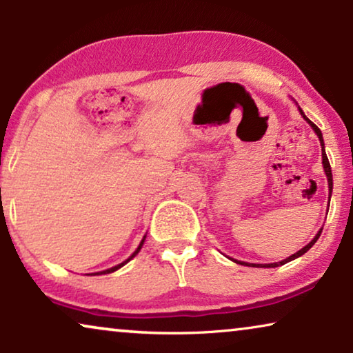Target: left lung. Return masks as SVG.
I'll use <instances>...</instances> for the list:
<instances>
[{
    "label": "left lung",
    "instance_id": "8db88e82",
    "mask_svg": "<svg viewBox=\"0 0 353 353\" xmlns=\"http://www.w3.org/2000/svg\"><path fill=\"white\" fill-rule=\"evenodd\" d=\"M299 111H300V114L303 116V119L308 122L310 125H312V129L314 130V132H316V135H318V139H319V143H321V157H323V168H324V172H326V177H327V185H330V199H331V192H332V172H331V164H330V161H327V157H326V152H324V142H323V134H321V130L318 129V125L316 124H313L312 121L308 119L307 116L303 114V111L300 110L299 108ZM327 208H330V205H327ZM321 231H323V228L319 229L318 231V234L316 236L313 237V241L308 243V245H305L303 248H300V250L297 252V253H294V255H290L289 258H285V260H283V261H279V263H270V265H255V263H245V261H237V260H234L236 263H239V265H245V266H252V268H276V266H281V265H285V263H289V261H292V260H295V258H299V256H302L303 253H307L310 248H312L313 245H314V242L318 241V237L321 236Z\"/></svg>",
    "mask_w": 353,
    "mask_h": 353
}]
</instances>
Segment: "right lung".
<instances>
[{
    "mask_svg": "<svg viewBox=\"0 0 353 353\" xmlns=\"http://www.w3.org/2000/svg\"><path fill=\"white\" fill-rule=\"evenodd\" d=\"M143 242H145V237L142 239V242H140V245L137 247V250H135V252L132 253V255H130V256L128 258V260H125V261H122V263H121V265H117V266H112V268H110V270H105V271H100V272H92V274H110V272H114L116 270H119V268H121V266H124V265H125V263H129L130 260H132V258H134L135 255H137V253L140 252V248H142V245H143Z\"/></svg>",
    "mask_w": 353,
    "mask_h": 353,
    "instance_id": "obj_1",
    "label": "right lung"
}]
</instances>
